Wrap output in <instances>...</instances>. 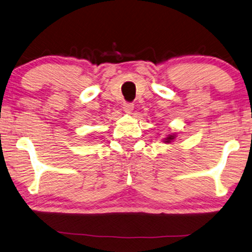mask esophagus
<instances>
[{"label":"esophagus","instance_id":"esophagus-1","mask_svg":"<svg viewBox=\"0 0 252 252\" xmlns=\"http://www.w3.org/2000/svg\"><path fill=\"white\" fill-rule=\"evenodd\" d=\"M123 110H125L126 113H131V112H132V110H133V103H129V102H125L123 103Z\"/></svg>","mask_w":252,"mask_h":252}]
</instances>
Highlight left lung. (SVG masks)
Wrapping results in <instances>:
<instances>
[{"instance_id":"obj_1","label":"left lung","mask_w":252,"mask_h":252,"mask_svg":"<svg viewBox=\"0 0 252 252\" xmlns=\"http://www.w3.org/2000/svg\"><path fill=\"white\" fill-rule=\"evenodd\" d=\"M174 138H175V136L174 134H168V136L165 138V142H167V144H170V142L172 141V140H174Z\"/></svg>"}]
</instances>
